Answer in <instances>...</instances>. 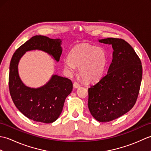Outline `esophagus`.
<instances>
[{
  "label": "esophagus",
  "mask_w": 151,
  "mask_h": 151,
  "mask_svg": "<svg viewBox=\"0 0 151 151\" xmlns=\"http://www.w3.org/2000/svg\"><path fill=\"white\" fill-rule=\"evenodd\" d=\"M73 86H74V88H78L80 87V84H78V82H75L73 83Z\"/></svg>",
  "instance_id": "34e87169"
}]
</instances>
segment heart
Wrapping results in <instances>:
<instances>
[{
	"instance_id": "b5f03b06",
	"label": "heart",
	"mask_w": 151,
	"mask_h": 151,
	"mask_svg": "<svg viewBox=\"0 0 151 151\" xmlns=\"http://www.w3.org/2000/svg\"><path fill=\"white\" fill-rule=\"evenodd\" d=\"M107 56L105 50L88 44H81L70 50L68 58L64 59L65 69L70 73L79 67V75L85 81L92 82L101 76Z\"/></svg>"
}]
</instances>
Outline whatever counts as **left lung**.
Here are the masks:
<instances>
[{
	"label": "left lung",
	"instance_id": "8db88e82",
	"mask_svg": "<svg viewBox=\"0 0 151 151\" xmlns=\"http://www.w3.org/2000/svg\"><path fill=\"white\" fill-rule=\"evenodd\" d=\"M100 43L111 45L113 59L104 76L88 88V108L99 122H109L127 113L135 104L142 79V62L126 41L108 37Z\"/></svg>",
	"mask_w": 151,
	"mask_h": 151
}]
</instances>
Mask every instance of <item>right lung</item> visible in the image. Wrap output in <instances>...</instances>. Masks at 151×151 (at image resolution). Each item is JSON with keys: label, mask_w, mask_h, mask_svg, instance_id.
Wrapping results in <instances>:
<instances>
[{"label": "right lung", "mask_w": 151, "mask_h": 151, "mask_svg": "<svg viewBox=\"0 0 151 151\" xmlns=\"http://www.w3.org/2000/svg\"><path fill=\"white\" fill-rule=\"evenodd\" d=\"M62 40L44 36H35L16 50L13 55L9 73V89L12 101L21 113L30 119L51 123L59 117L64 102L73 89L70 79L52 75L45 85L39 88L25 86L19 77L18 63L27 51L40 50L59 62L62 54Z\"/></svg>", "instance_id": "right-lung-1"}]
</instances>
